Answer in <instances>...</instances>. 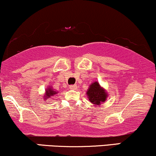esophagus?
Returning a JSON list of instances; mask_svg holds the SVG:
<instances>
[{
	"instance_id": "esophagus-1",
	"label": "esophagus",
	"mask_w": 156,
	"mask_h": 156,
	"mask_svg": "<svg viewBox=\"0 0 156 156\" xmlns=\"http://www.w3.org/2000/svg\"><path fill=\"white\" fill-rule=\"evenodd\" d=\"M69 89H72V90H76V89H77V85H70L69 86Z\"/></svg>"
}]
</instances>
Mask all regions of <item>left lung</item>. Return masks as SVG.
<instances>
[{"mask_svg": "<svg viewBox=\"0 0 156 156\" xmlns=\"http://www.w3.org/2000/svg\"><path fill=\"white\" fill-rule=\"evenodd\" d=\"M87 96L89 101L94 105H100L106 101L108 93L98 81H94L90 84L87 89Z\"/></svg>", "mask_w": 156, "mask_h": 156, "instance_id": "1", "label": "left lung"}]
</instances>
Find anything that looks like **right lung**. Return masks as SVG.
I'll list each match as a JSON object with an SVG mask.
<instances>
[{"label": "right lung", "instance_id": "obj_1", "mask_svg": "<svg viewBox=\"0 0 156 156\" xmlns=\"http://www.w3.org/2000/svg\"><path fill=\"white\" fill-rule=\"evenodd\" d=\"M57 93H58V92L55 91L51 86H48V88H46L45 89L44 94H43L44 101H46L48 99H49L50 98H51V97H53V95H55V94H56Z\"/></svg>", "mask_w": 156, "mask_h": 156}]
</instances>
